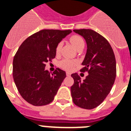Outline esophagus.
Returning a JSON list of instances; mask_svg holds the SVG:
<instances>
[{
  "instance_id": "obj_1",
  "label": "esophagus",
  "mask_w": 131,
  "mask_h": 131,
  "mask_svg": "<svg viewBox=\"0 0 131 131\" xmlns=\"http://www.w3.org/2000/svg\"><path fill=\"white\" fill-rule=\"evenodd\" d=\"M71 74L70 72H66V76L67 77H70Z\"/></svg>"
}]
</instances>
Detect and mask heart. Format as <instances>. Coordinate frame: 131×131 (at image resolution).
Masks as SVG:
<instances>
[{"mask_svg":"<svg viewBox=\"0 0 131 131\" xmlns=\"http://www.w3.org/2000/svg\"><path fill=\"white\" fill-rule=\"evenodd\" d=\"M69 41L73 46L77 50H79L83 48L85 46V42H84L83 39L82 38L81 36L79 35H72L70 38H69ZM61 43H59L57 44L56 46V51L57 54H59L61 50ZM78 62L76 60H72V59H63L59 62V67L63 70L67 71H70L74 69L76 66L77 65Z\"/></svg>","mask_w":131,"mask_h":131,"instance_id":"heart-1","label":"heart"}]
</instances>
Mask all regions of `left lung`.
I'll list each match as a JSON object with an SVG mask.
<instances>
[{"instance_id": "1", "label": "left lung", "mask_w": 131, "mask_h": 131, "mask_svg": "<svg viewBox=\"0 0 131 131\" xmlns=\"http://www.w3.org/2000/svg\"><path fill=\"white\" fill-rule=\"evenodd\" d=\"M85 38L87 53L81 72L89 74L82 81L78 74L71 75L74 84L71 87L73 102L85 109L96 108L102 103L111 90L116 77V61L109 41L92 29H74Z\"/></svg>"}]
</instances>
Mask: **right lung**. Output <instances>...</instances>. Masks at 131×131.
I'll list each match as a JSON object with an SVG mask.
<instances>
[{"instance_id": "obj_1", "label": "right lung", "mask_w": 131, "mask_h": 131, "mask_svg": "<svg viewBox=\"0 0 131 131\" xmlns=\"http://www.w3.org/2000/svg\"><path fill=\"white\" fill-rule=\"evenodd\" d=\"M71 30L43 29L25 39L13 61V77L22 98L34 106L46 105L54 100L66 74L56 68L45 70L46 63L56 56V46Z\"/></svg>"}]
</instances>
